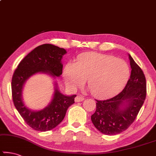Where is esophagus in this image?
Segmentation results:
<instances>
[{
    "label": "esophagus",
    "instance_id": "1",
    "mask_svg": "<svg viewBox=\"0 0 156 156\" xmlns=\"http://www.w3.org/2000/svg\"><path fill=\"white\" fill-rule=\"evenodd\" d=\"M84 100V98H83V96H77L74 99V101H75V102L78 103V102H81V101H82Z\"/></svg>",
    "mask_w": 156,
    "mask_h": 156
}]
</instances>
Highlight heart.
<instances>
[{"mask_svg":"<svg viewBox=\"0 0 156 156\" xmlns=\"http://www.w3.org/2000/svg\"><path fill=\"white\" fill-rule=\"evenodd\" d=\"M63 76L72 89L82 86L87 78L91 94L106 98L122 91L129 76V68L125 61L113 56L89 53L79 56L76 62L67 63Z\"/></svg>","mask_w":156,"mask_h":156,"instance_id":"b5f03b06","label":"heart"}]
</instances>
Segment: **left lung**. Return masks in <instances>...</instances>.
<instances>
[{"label": "left lung", "mask_w": 156, "mask_h": 156, "mask_svg": "<svg viewBox=\"0 0 156 156\" xmlns=\"http://www.w3.org/2000/svg\"><path fill=\"white\" fill-rule=\"evenodd\" d=\"M132 71L125 89L117 96L98 101L91 121L97 129L106 135L125 131L134 122L146 96L145 75L129 54Z\"/></svg>", "instance_id": "obj_1"}]
</instances>
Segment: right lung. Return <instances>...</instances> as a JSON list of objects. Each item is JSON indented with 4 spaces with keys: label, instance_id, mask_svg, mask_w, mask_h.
<instances>
[{
    "label": "right lung",
    "instance_id": "right-lung-1",
    "mask_svg": "<svg viewBox=\"0 0 156 156\" xmlns=\"http://www.w3.org/2000/svg\"><path fill=\"white\" fill-rule=\"evenodd\" d=\"M67 53L64 48L46 44L31 51L18 65L12 75V96L14 105L25 122L34 130L46 132L53 129L62 121L67 110L74 103L76 95L65 96L60 93L55 83V91L51 102L44 109L34 111L24 105L22 89L27 80L34 74L41 73L60 76L62 73V56Z\"/></svg>",
    "mask_w": 156,
    "mask_h": 156
}]
</instances>
